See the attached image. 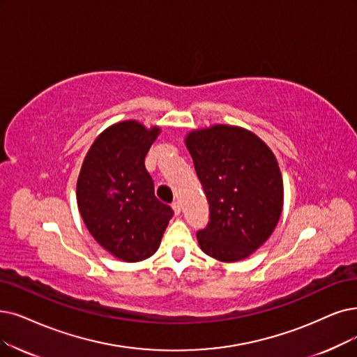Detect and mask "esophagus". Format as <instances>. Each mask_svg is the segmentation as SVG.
<instances>
[{"instance_id":"obj_1","label":"esophagus","mask_w":357,"mask_h":357,"mask_svg":"<svg viewBox=\"0 0 357 357\" xmlns=\"http://www.w3.org/2000/svg\"><path fill=\"white\" fill-rule=\"evenodd\" d=\"M173 209H174L176 215H180V212H181V204H180V202H174V204H173Z\"/></svg>"}]
</instances>
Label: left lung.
Listing matches in <instances>:
<instances>
[{"mask_svg":"<svg viewBox=\"0 0 357 357\" xmlns=\"http://www.w3.org/2000/svg\"><path fill=\"white\" fill-rule=\"evenodd\" d=\"M209 204L201 249L222 262L245 259L273 234L282 209V178L274 153L250 132L212 126L186 137Z\"/></svg>","mask_w":357,"mask_h":357,"instance_id":"1","label":"left lung"}]
</instances>
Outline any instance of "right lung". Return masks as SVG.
I'll list each match as a JSON object with an SVG mask.
<instances>
[{
  "label": "right lung",
  "instance_id": "1",
  "mask_svg": "<svg viewBox=\"0 0 357 357\" xmlns=\"http://www.w3.org/2000/svg\"><path fill=\"white\" fill-rule=\"evenodd\" d=\"M160 129L137 121L114 124L96 137L77 180V205L89 233L105 250L139 262L160 248L173 218L158 201L145 156Z\"/></svg>",
  "mask_w": 357,
  "mask_h": 357
}]
</instances>
